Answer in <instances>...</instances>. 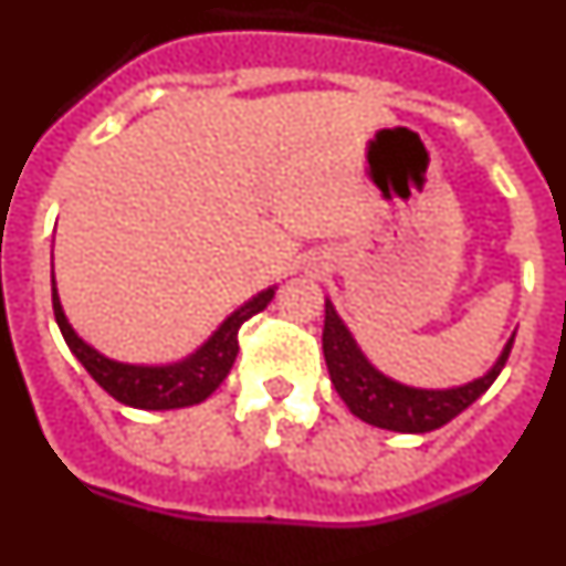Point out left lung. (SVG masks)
<instances>
[{
    "instance_id": "left-lung-1",
    "label": "left lung",
    "mask_w": 566,
    "mask_h": 566,
    "mask_svg": "<svg viewBox=\"0 0 566 566\" xmlns=\"http://www.w3.org/2000/svg\"><path fill=\"white\" fill-rule=\"evenodd\" d=\"M516 334L504 343L502 354L490 371L473 382L457 385V388H413V385L397 382L385 377L379 368L368 363L354 334L348 332L332 300H326V326H323V354H326L328 374L337 388L339 399L348 405V411L374 428L397 433H428L476 402L490 385L496 382L504 363L510 357Z\"/></svg>"
}]
</instances>
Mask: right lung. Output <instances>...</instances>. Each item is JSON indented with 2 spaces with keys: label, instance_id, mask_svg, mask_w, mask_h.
Listing matches in <instances>:
<instances>
[{
  "label": "right lung",
  "instance_id": "obj_1",
  "mask_svg": "<svg viewBox=\"0 0 566 566\" xmlns=\"http://www.w3.org/2000/svg\"><path fill=\"white\" fill-rule=\"evenodd\" d=\"M50 283H53V314H56L59 332H62L70 352L76 354L78 363L87 368L90 377L96 379L109 397L118 399L122 405H129V408H142V411H172V408L203 402L232 371L234 357H238L240 326L258 312H263L272 303L274 289H263L252 300H247L243 306L234 308L221 326L209 334L207 343L198 345L192 354H187L178 363L135 365L104 357L98 348L84 343L76 328L70 326L67 317H64L53 274H50Z\"/></svg>",
  "mask_w": 566,
  "mask_h": 566
}]
</instances>
